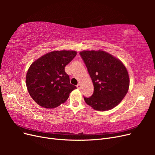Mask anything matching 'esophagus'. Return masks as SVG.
<instances>
[{"label": "esophagus", "mask_w": 155, "mask_h": 155, "mask_svg": "<svg viewBox=\"0 0 155 155\" xmlns=\"http://www.w3.org/2000/svg\"><path fill=\"white\" fill-rule=\"evenodd\" d=\"M76 87H77V88H78V89H80V88H81V84H80V83L78 84Z\"/></svg>", "instance_id": "1"}]
</instances>
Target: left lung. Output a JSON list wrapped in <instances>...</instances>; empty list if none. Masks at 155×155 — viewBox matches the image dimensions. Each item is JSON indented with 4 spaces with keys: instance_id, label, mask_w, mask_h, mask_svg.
<instances>
[{
    "instance_id": "left-lung-1",
    "label": "left lung",
    "mask_w": 155,
    "mask_h": 155,
    "mask_svg": "<svg viewBox=\"0 0 155 155\" xmlns=\"http://www.w3.org/2000/svg\"><path fill=\"white\" fill-rule=\"evenodd\" d=\"M79 54L94 85L92 95L84 96L86 104L104 111L118 105L129 87V74L124 64L104 51H83Z\"/></svg>"
}]
</instances>
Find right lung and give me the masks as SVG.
I'll return each mask as SVG.
<instances>
[{"label": "right lung", "instance_id": "obj_1", "mask_svg": "<svg viewBox=\"0 0 155 155\" xmlns=\"http://www.w3.org/2000/svg\"><path fill=\"white\" fill-rule=\"evenodd\" d=\"M76 54L71 50L54 51L31 64L26 74V87L37 104L52 109L67 100L76 87L70 84L64 68Z\"/></svg>", "mask_w": 155, "mask_h": 155}]
</instances>
